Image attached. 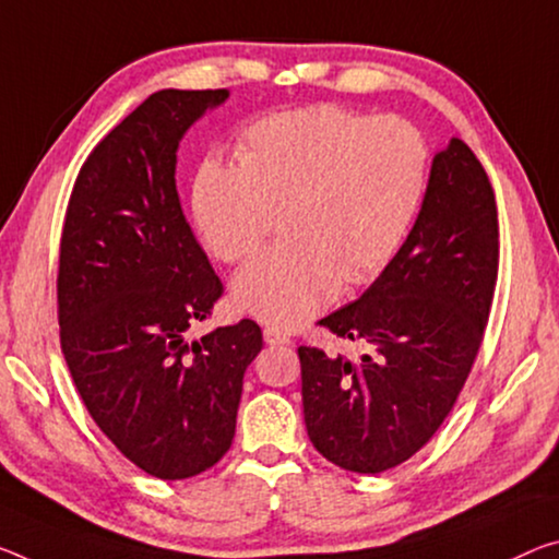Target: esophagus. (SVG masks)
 Instances as JSON below:
<instances>
[{"instance_id": "esophagus-1", "label": "esophagus", "mask_w": 559, "mask_h": 559, "mask_svg": "<svg viewBox=\"0 0 559 559\" xmlns=\"http://www.w3.org/2000/svg\"><path fill=\"white\" fill-rule=\"evenodd\" d=\"M263 341L265 345H290V338L278 328H265L263 331Z\"/></svg>"}]
</instances>
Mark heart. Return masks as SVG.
I'll use <instances>...</instances> for the list:
<instances>
[{"label": "heart", "mask_w": 559, "mask_h": 559, "mask_svg": "<svg viewBox=\"0 0 559 559\" xmlns=\"http://www.w3.org/2000/svg\"><path fill=\"white\" fill-rule=\"evenodd\" d=\"M236 162L199 166L193 218L214 255L236 263L283 216L288 241L243 265L231 288L236 308L271 328L311 321L343 281H373L403 246L428 181V146L413 123L335 104L248 123Z\"/></svg>", "instance_id": "1"}]
</instances>
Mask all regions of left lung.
<instances>
[{"mask_svg":"<svg viewBox=\"0 0 559 559\" xmlns=\"http://www.w3.org/2000/svg\"><path fill=\"white\" fill-rule=\"evenodd\" d=\"M498 248L492 186L471 146L453 136L432 156L401 251L366 294L321 321L366 353L298 348L306 430L325 460L383 473L436 436L480 350Z\"/></svg>","mask_w":559,"mask_h":559,"instance_id":"8db88e82","label":"left lung"}]
</instances>
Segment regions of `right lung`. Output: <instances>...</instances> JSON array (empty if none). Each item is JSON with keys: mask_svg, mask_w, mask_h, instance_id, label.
Returning a JSON list of instances; mask_svg holds the SVG:
<instances>
[{"mask_svg": "<svg viewBox=\"0 0 559 559\" xmlns=\"http://www.w3.org/2000/svg\"><path fill=\"white\" fill-rule=\"evenodd\" d=\"M228 88L148 96L76 176L59 251L69 373L99 430L141 471L183 480L231 448L243 373L263 348L241 323L189 338L221 296L176 191V152Z\"/></svg>", "mask_w": 559, "mask_h": 559, "instance_id": "add662e5", "label": "right lung"}]
</instances>
